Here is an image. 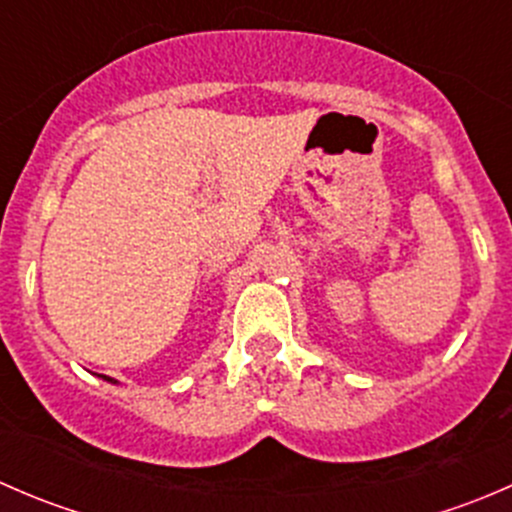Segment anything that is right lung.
<instances>
[{
  "label": "right lung",
  "mask_w": 512,
  "mask_h": 512,
  "mask_svg": "<svg viewBox=\"0 0 512 512\" xmlns=\"http://www.w3.org/2000/svg\"><path fill=\"white\" fill-rule=\"evenodd\" d=\"M98 376H101L103 381H111V384H118V381H116V379H111V376H103V374H98Z\"/></svg>",
  "instance_id": "obj_1"
}]
</instances>
